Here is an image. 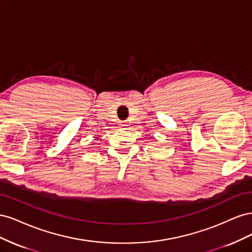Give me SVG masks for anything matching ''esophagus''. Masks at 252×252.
I'll return each instance as SVG.
<instances>
[{
  "instance_id": "34e87169",
  "label": "esophagus",
  "mask_w": 252,
  "mask_h": 252,
  "mask_svg": "<svg viewBox=\"0 0 252 252\" xmlns=\"http://www.w3.org/2000/svg\"><path fill=\"white\" fill-rule=\"evenodd\" d=\"M121 127H122V129H123V130H127V129H128V123H127V122H123V123L121 124Z\"/></svg>"
}]
</instances>
